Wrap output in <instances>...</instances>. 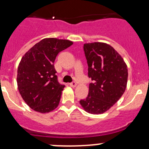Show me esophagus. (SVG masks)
Instances as JSON below:
<instances>
[{
	"mask_svg": "<svg viewBox=\"0 0 149 149\" xmlns=\"http://www.w3.org/2000/svg\"><path fill=\"white\" fill-rule=\"evenodd\" d=\"M69 85H70L71 87H76V83L75 81H72L71 83H70V84H69Z\"/></svg>",
	"mask_w": 149,
	"mask_h": 149,
	"instance_id": "esophagus-1",
	"label": "esophagus"
}]
</instances>
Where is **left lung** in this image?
<instances>
[{"label":"left lung","mask_w":149,"mask_h":149,"mask_svg":"<svg viewBox=\"0 0 149 149\" xmlns=\"http://www.w3.org/2000/svg\"><path fill=\"white\" fill-rule=\"evenodd\" d=\"M84 51L91 78L87 97L80 100L86 112L98 115L107 111L119 100L127 81V68L120 54L106 43L84 44Z\"/></svg>","instance_id":"obj_1"}]
</instances>
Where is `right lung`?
Wrapping results in <instances>:
<instances>
[{
  "instance_id": "add662e5",
  "label": "right lung",
  "mask_w": 149,
  "mask_h": 149,
  "mask_svg": "<svg viewBox=\"0 0 149 149\" xmlns=\"http://www.w3.org/2000/svg\"><path fill=\"white\" fill-rule=\"evenodd\" d=\"M72 45L69 40L43 39L22 57L17 70L18 88L34 111L47 113L59 104L65 85L58 82L54 62L60 52Z\"/></svg>"
}]
</instances>
